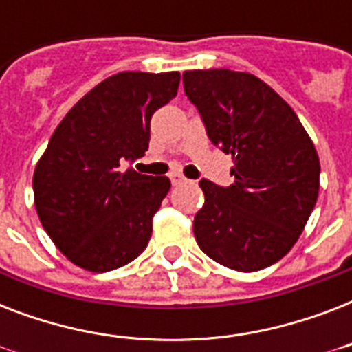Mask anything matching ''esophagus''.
I'll return each mask as SVG.
<instances>
[{"instance_id": "1", "label": "esophagus", "mask_w": 352, "mask_h": 352, "mask_svg": "<svg viewBox=\"0 0 352 352\" xmlns=\"http://www.w3.org/2000/svg\"><path fill=\"white\" fill-rule=\"evenodd\" d=\"M170 181H171V184H173V186H177V184H182V182L186 181V179H184V177L181 175V173H171L170 175Z\"/></svg>"}]
</instances>
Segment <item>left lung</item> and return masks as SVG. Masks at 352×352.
<instances>
[{
    "label": "left lung",
    "instance_id": "8db88e82",
    "mask_svg": "<svg viewBox=\"0 0 352 352\" xmlns=\"http://www.w3.org/2000/svg\"><path fill=\"white\" fill-rule=\"evenodd\" d=\"M184 93L214 146L232 155L230 186L199 182L193 234L214 261L256 272L294 246L316 206L320 159L292 107L250 73L184 71Z\"/></svg>",
    "mask_w": 352,
    "mask_h": 352
}]
</instances>
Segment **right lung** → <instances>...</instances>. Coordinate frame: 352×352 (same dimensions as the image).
I'll return each mask as SVG.
<instances>
[{
	"label": "right lung",
	"mask_w": 352,
	"mask_h": 352,
	"mask_svg": "<svg viewBox=\"0 0 352 352\" xmlns=\"http://www.w3.org/2000/svg\"><path fill=\"white\" fill-rule=\"evenodd\" d=\"M181 74L124 71L78 100L36 164L41 226L63 256L91 272L124 267L148 246L168 177L126 164L144 157L149 122L175 98Z\"/></svg>",
	"instance_id": "add662e5"
}]
</instances>
